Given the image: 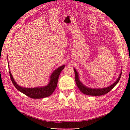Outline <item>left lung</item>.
Returning a JSON list of instances; mask_svg holds the SVG:
<instances>
[{
  "label": "left lung",
  "instance_id": "obj_1",
  "mask_svg": "<svg viewBox=\"0 0 130 130\" xmlns=\"http://www.w3.org/2000/svg\"><path fill=\"white\" fill-rule=\"evenodd\" d=\"M74 72H75V81L76 85L77 86V87L79 89L81 92L85 94H86V95H92V96H100V95H104V94H107L108 93L110 90H111L113 88V87L118 84L120 80V77L121 76V72L120 74V75L119 76V78H118L117 80L112 84L111 86H109L108 87L104 88H101V89H92L90 88H88L87 87H86L83 84H82L80 81L78 79V75L77 72L76 71L75 69H74Z\"/></svg>",
  "mask_w": 130,
  "mask_h": 130
}]
</instances>
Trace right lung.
Wrapping results in <instances>:
<instances>
[{
	"instance_id": "right-lung-1",
	"label": "right lung",
	"mask_w": 130,
	"mask_h": 130,
	"mask_svg": "<svg viewBox=\"0 0 130 130\" xmlns=\"http://www.w3.org/2000/svg\"><path fill=\"white\" fill-rule=\"evenodd\" d=\"M64 65H63L60 67H58L55 70H54L50 76V82L48 85L45 86V87L34 88H24L18 86L13 79L9 68V69L11 81L17 90L31 98H33V99H42V98H46L51 95L54 92V90H55L57 87L59 76H60L61 72L64 69Z\"/></svg>"
}]
</instances>
